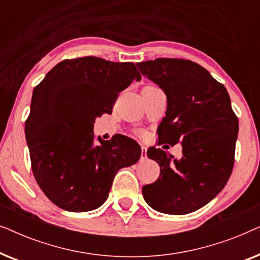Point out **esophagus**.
Masks as SVG:
<instances>
[{
    "instance_id": "34e87169",
    "label": "esophagus",
    "mask_w": 260,
    "mask_h": 260,
    "mask_svg": "<svg viewBox=\"0 0 260 260\" xmlns=\"http://www.w3.org/2000/svg\"><path fill=\"white\" fill-rule=\"evenodd\" d=\"M141 158L144 159L147 158V148L142 147V152H141Z\"/></svg>"
}]
</instances>
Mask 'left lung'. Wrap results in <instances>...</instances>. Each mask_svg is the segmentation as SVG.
<instances>
[{
  "mask_svg": "<svg viewBox=\"0 0 260 260\" xmlns=\"http://www.w3.org/2000/svg\"><path fill=\"white\" fill-rule=\"evenodd\" d=\"M137 67L167 95L158 145L182 144L179 159L159 148L148 150L161 173L154 183L142 188L144 200L166 214L198 211L222 190L233 170L239 122L229 92L190 60L158 58Z\"/></svg>",
  "mask_w": 260,
  "mask_h": 260,
  "instance_id": "8db88e82",
  "label": "left lung"
}]
</instances>
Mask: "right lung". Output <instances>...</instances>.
Returning <instances> with one entry per match:
<instances>
[{
	"instance_id": "1",
	"label": "right lung",
	"mask_w": 260,
	"mask_h": 260,
	"mask_svg": "<svg viewBox=\"0 0 260 260\" xmlns=\"http://www.w3.org/2000/svg\"><path fill=\"white\" fill-rule=\"evenodd\" d=\"M141 78L133 62L90 55L62 60L35 86L24 133L35 180L58 207L98 208L117 172L140 159V145L123 135L93 144V124Z\"/></svg>"
}]
</instances>
